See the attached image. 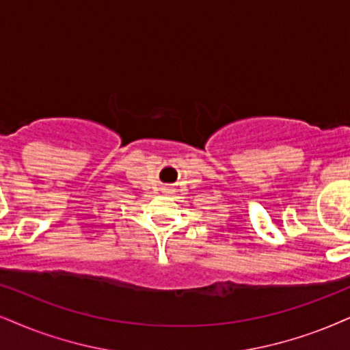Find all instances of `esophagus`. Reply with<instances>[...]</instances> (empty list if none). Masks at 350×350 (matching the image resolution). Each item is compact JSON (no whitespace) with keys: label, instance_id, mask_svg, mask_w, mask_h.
<instances>
[{"label":"esophagus","instance_id":"esophagus-1","mask_svg":"<svg viewBox=\"0 0 350 350\" xmlns=\"http://www.w3.org/2000/svg\"><path fill=\"white\" fill-rule=\"evenodd\" d=\"M163 193H174V189H172V188H165V189H163Z\"/></svg>","mask_w":350,"mask_h":350}]
</instances>
